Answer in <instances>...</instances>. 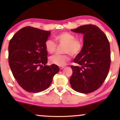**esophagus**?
I'll use <instances>...</instances> for the list:
<instances>
[{"label":"esophagus","mask_w":120,"mask_h":120,"mask_svg":"<svg viewBox=\"0 0 120 120\" xmlns=\"http://www.w3.org/2000/svg\"><path fill=\"white\" fill-rule=\"evenodd\" d=\"M59 68H60V69H63L64 68V66H60V67H59Z\"/></svg>","instance_id":"esophagus-1"}]
</instances>
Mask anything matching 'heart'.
I'll return each mask as SVG.
<instances>
[{
	"label": "heart",
	"instance_id": "1",
	"mask_svg": "<svg viewBox=\"0 0 120 120\" xmlns=\"http://www.w3.org/2000/svg\"><path fill=\"white\" fill-rule=\"evenodd\" d=\"M55 39L59 44L65 45L63 52L65 54H56L49 58V61L51 64L58 66H63L66 64L69 60V54L76 55L79 53L82 48V43L79 39H76L75 36L68 32H63L55 37ZM46 50L49 53H53L56 51L57 44L52 39H47L45 44Z\"/></svg>",
	"mask_w": 120,
	"mask_h": 120
}]
</instances>
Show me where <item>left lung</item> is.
<instances>
[{"mask_svg":"<svg viewBox=\"0 0 120 120\" xmlns=\"http://www.w3.org/2000/svg\"><path fill=\"white\" fill-rule=\"evenodd\" d=\"M71 30L84 36L82 50L74 60L77 65H71L70 85L78 92H92L101 86L108 74L111 63L109 40L104 33L93 24Z\"/></svg>","mask_w":120,"mask_h":120,"instance_id":"obj_1","label":"left lung"}]
</instances>
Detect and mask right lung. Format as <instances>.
I'll return each instance as SVG.
<instances>
[{
    "label": "right lung",
    "mask_w": 120,
    "mask_h": 120,
    "mask_svg": "<svg viewBox=\"0 0 120 120\" xmlns=\"http://www.w3.org/2000/svg\"><path fill=\"white\" fill-rule=\"evenodd\" d=\"M50 34L49 31L28 26L19 30L10 40V67L19 86L28 92L46 90L60 70L57 65H46L45 44Z\"/></svg>",
    "instance_id": "right-lung-1"
}]
</instances>
